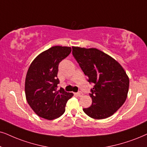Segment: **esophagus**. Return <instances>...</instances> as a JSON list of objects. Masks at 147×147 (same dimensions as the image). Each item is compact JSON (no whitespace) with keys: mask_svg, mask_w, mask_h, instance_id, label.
<instances>
[{"mask_svg":"<svg viewBox=\"0 0 147 147\" xmlns=\"http://www.w3.org/2000/svg\"><path fill=\"white\" fill-rule=\"evenodd\" d=\"M75 95L77 96H79V97H81V96L83 95V94L81 92H77V93H75Z\"/></svg>","mask_w":147,"mask_h":147,"instance_id":"1","label":"esophagus"}]
</instances>
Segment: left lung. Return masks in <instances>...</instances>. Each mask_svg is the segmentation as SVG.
<instances>
[{"instance_id": "obj_1", "label": "left lung", "mask_w": 147, "mask_h": 147, "mask_svg": "<svg viewBox=\"0 0 147 147\" xmlns=\"http://www.w3.org/2000/svg\"><path fill=\"white\" fill-rule=\"evenodd\" d=\"M72 55L89 83H94L90 96L91 107L83 109L95 119L113 115L125 102L129 90V78L116 60L96 48L72 47Z\"/></svg>"}]
</instances>
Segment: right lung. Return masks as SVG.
<instances>
[{
  "mask_svg": "<svg viewBox=\"0 0 147 147\" xmlns=\"http://www.w3.org/2000/svg\"><path fill=\"white\" fill-rule=\"evenodd\" d=\"M71 52V47L54 46L42 52L31 63L25 81L26 97L37 115L46 119H56L65 112L72 93L57 90L58 65Z\"/></svg>",
  "mask_w": 147,
  "mask_h": 147,
  "instance_id": "right-lung-1",
  "label": "right lung"
}]
</instances>
